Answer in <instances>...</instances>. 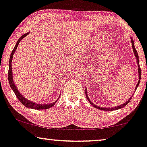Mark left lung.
I'll list each match as a JSON object with an SVG mask.
<instances>
[{
	"mask_svg": "<svg viewBox=\"0 0 147 147\" xmlns=\"http://www.w3.org/2000/svg\"><path fill=\"white\" fill-rule=\"evenodd\" d=\"M131 45H132L133 51H134V55H135L136 57L137 64H138V77H139V81H138V83H137V85H136V89H137V87H138V85H139V83H140V79H141V69H140V64H139V57H138V53H137V51H136V48H135V47H134V41H133V40L131 39ZM85 95H86V98H87V100H88V101L90 102V103L91 104V105H93V107H95V108H97V109H100V110H102V111H114V110H117V109H121V108H123V107H125V106L127 105V104L129 102V101H130L131 99V98H129V100H127V102H125V103L123 104V105H121L117 106V107H115L109 108V109H108V108H103V107H101V108H100V107H97V106L95 105H94V104H93V103L92 102H91V100H90V99H89L88 96H87V91H85Z\"/></svg>",
	"mask_w": 147,
	"mask_h": 147,
	"instance_id": "1",
	"label": "left lung"
}]
</instances>
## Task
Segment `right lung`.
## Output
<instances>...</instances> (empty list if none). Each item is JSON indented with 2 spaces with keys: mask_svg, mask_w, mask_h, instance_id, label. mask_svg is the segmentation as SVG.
<instances>
[{
  "mask_svg": "<svg viewBox=\"0 0 147 147\" xmlns=\"http://www.w3.org/2000/svg\"><path fill=\"white\" fill-rule=\"evenodd\" d=\"M28 34H29V32H27V33H26V34H24V35H22V36L20 37V38H19V40H18V42H17V43L16 45V46H15L14 49H13L11 53L10 59H9V72H8L9 83V85H10V86H11V87L13 91L14 92L15 94H16V96H17V98H18V100H20V102H21L23 105L25 106L26 107L30 108V109H37V110L47 109H49V108L52 107L53 106H54L55 102H57V100L55 102H53L51 104H48V105H38V104H36V103L32 102H31L28 100L26 99L25 98H24L23 96H22V94L19 92V91L18 90V89L16 88V85L14 84L13 81V77H12L13 75H12V69H11V61H12V59H13V53H15V51H16V50L17 49V47H18V45H19V43H20V40H21L22 39H23L24 37L26 36ZM59 98H60V97H59ZM57 100H58V99H57Z\"/></svg>",
  "mask_w": 147,
  "mask_h": 147,
  "instance_id": "add662e5",
  "label": "right lung"
}]
</instances>
